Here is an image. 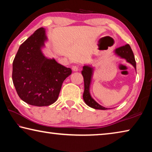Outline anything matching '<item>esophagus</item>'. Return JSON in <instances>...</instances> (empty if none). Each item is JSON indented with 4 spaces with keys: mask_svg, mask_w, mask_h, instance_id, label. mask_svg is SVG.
Here are the masks:
<instances>
[{
    "mask_svg": "<svg viewBox=\"0 0 152 152\" xmlns=\"http://www.w3.org/2000/svg\"><path fill=\"white\" fill-rule=\"evenodd\" d=\"M72 70L74 72H77L79 70V67L78 66H72Z\"/></svg>",
    "mask_w": 152,
    "mask_h": 152,
    "instance_id": "esophagus-1",
    "label": "esophagus"
}]
</instances>
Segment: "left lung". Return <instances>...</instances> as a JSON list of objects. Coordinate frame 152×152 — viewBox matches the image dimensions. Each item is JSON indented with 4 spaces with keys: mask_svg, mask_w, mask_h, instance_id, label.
Listing matches in <instances>:
<instances>
[{
    "mask_svg": "<svg viewBox=\"0 0 152 152\" xmlns=\"http://www.w3.org/2000/svg\"><path fill=\"white\" fill-rule=\"evenodd\" d=\"M115 53L121 58L125 59L126 61L132 64L136 70V62L134 54H133V51L129 45L127 44L117 48L115 50ZM92 74H93V68L91 66L84 65L83 66V70L82 71V74L83 76L84 82L83 99L85 103L90 107L93 108L95 109L107 110L108 108L101 106V104H99L98 102L95 101L92 99L91 93H90V85H91Z\"/></svg>",
    "mask_w": 152,
    "mask_h": 152,
    "instance_id": "obj_1",
    "label": "left lung"
}]
</instances>
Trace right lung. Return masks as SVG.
Returning <instances> with one entry per match:
<instances>
[{
    "instance_id": "right-lung-1",
    "label": "right lung",
    "mask_w": 152,
    "mask_h": 152,
    "mask_svg": "<svg viewBox=\"0 0 152 152\" xmlns=\"http://www.w3.org/2000/svg\"><path fill=\"white\" fill-rule=\"evenodd\" d=\"M48 38L41 27L20 45L12 62V78L20 99L37 107L57 101L63 82L72 74L70 68L46 58L42 48Z\"/></svg>"
}]
</instances>
